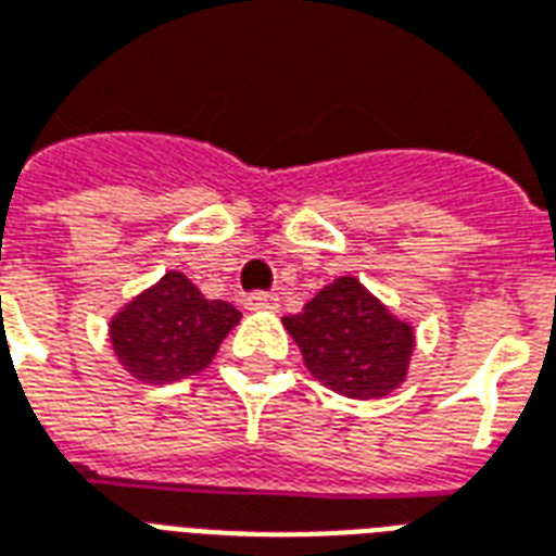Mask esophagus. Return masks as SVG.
Here are the masks:
<instances>
[{
  "mask_svg": "<svg viewBox=\"0 0 556 556\" xmlns=\"http://www.w3.org/2000/svg\"><path fill=\"white\" fill-rule=\"evenodd\" d=\"M278 307H281V304H278V295H275V292H252V295H247V309H252V313H261V309L275 313Z\"/></svg>",
  "mask_w": 556,
  "mask_h": 556,
  "instance_id": "obj_1",
  "label": "esophagus"
}]
</instances>
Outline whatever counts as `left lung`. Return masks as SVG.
Listing matches in <instances>:
<instances>
[{
    "label": "left lung",
    "instance_id": "left-lung-1",
    "mask_svg": "<svg viewBox=\"0 0 556 556\" xmlns=\"http://www.w3.org/2000/svg\"><path fill=\"white\" fill-rule=\"evenodd\" d=\"M307 371L354 400L386 397L403 386L415 330L363 283L342 275L295 316H283Z\"/></svg>",
    "mask_w": 556,
    "mask_h": 556
}]
</instances>
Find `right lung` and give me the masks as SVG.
Returning a JSON list of instances; mask_svg holds the SVG:
<instances>
[{"mask_svg":"<svg viewBox=\"0 0 556 556\" xmlns=\"http://www.w3.org/2000/svg\"><path fill=\"white\" fill-rule=\"evenodd\" d=\"M238 321V307L205 299L188 275L170 269L115 313L110 342L124 371L162 386L208 368L219 342Z\"/></svg>","mask_w":556,"mask_h":556,"instance_id":"obj_1","label":"right lung"}]
</instances>
